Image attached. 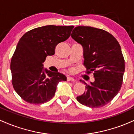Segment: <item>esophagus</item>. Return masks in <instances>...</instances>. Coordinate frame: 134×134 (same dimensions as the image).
Listing matches in <instances>:
<instances>
[{
  "label": "esophagus",
  "instance_id": "esophagus-1",
  "mask_svg": "<svg viewBox=\"0 0 134 134\" xmlns=\"http://www.w3.org/2000/svg\"><path fill=\"white\" fill-rule=\"evenodd\" d=\"M67 81H75V79L72 77H67Z\"/></svg>",
  "mask_w": 134,
  "mask_h": 134
}]
</instances>
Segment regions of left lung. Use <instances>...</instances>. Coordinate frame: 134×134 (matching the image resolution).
<instances>
[{
  "instance_id": "8db88e82",
  "label": "left lung",
  "mask_w": 134,
  "mask_h": 134,
  "mask_svg": "<svg viewBox=\"0 0 134 134\" xmlns=\"http://www.w3.org/2000/svg\"><path fill=\"white\" fill-rule=\"evenodd\" d=\"M71 37L83 48L84 65L87 74L92 71L94 81L86 84V91L77 100L91 108L102 107L110 103L120 90L125 72L121 47L113 35L90 26H77Z\"/></svg>"
}]
</instances>
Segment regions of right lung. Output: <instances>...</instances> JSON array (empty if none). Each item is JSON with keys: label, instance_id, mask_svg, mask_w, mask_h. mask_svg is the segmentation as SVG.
<instances>
[{"label": "right lung", "instance_id": "obj_1", "mask_svg": "<svg viewBox=\"0 0 134 134\" xmlns=\"http://www.w3.org/2000/svg\"><path fill=\"white\" fill-rule=\"evenodd\" d=\"M74 26L48 25L29 31L18 42L10 62L14 89L31 104H42L54 96L57 86L67 81L65 75L44 69L47 56L70 36Z\"/></svg>", "mask_w": 134, "mask_h": 134}]
</instances>
